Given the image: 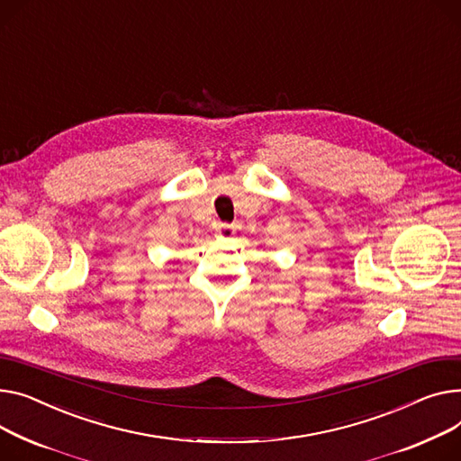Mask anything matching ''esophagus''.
Listing matches in <instances>:
<instances>
[{
  "label": "esophagus",
  "mask_w": 461,
  "mask_h": 461,
  "mask_svg": "<svg viewBox=\"0 0 461 461\" xmlns=\"http://www.w3.org/2000/svg\"><path fill=\"white\" fill-rule=\"evenodd\" d=\"M235 233V226H231V224H221L219 228H217V235L219 237H231Z\"/></svg>",
  "instance_id": "esophagus-1"
}]
</instances>
